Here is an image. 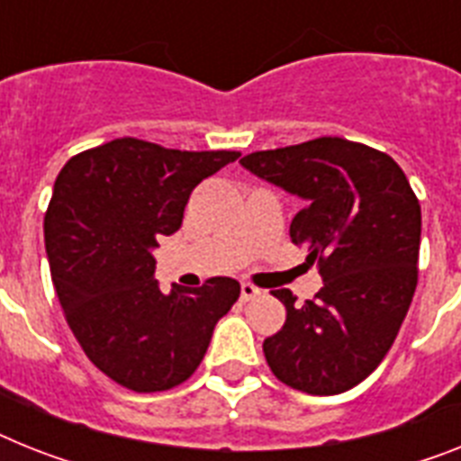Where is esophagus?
<instances>
[{"label":"esophagus","mask_w":461,"mask_h":461,"mask_svg":"<svg viewBox=\"0 0 461 461\" xmlns=\"http://www.w3.org/2000/svg\"><path fill=\"white\" fill-rule=\"evenodd\" d=\"M258 294H261V290H258V287H254L252 283L240 285V296H242V302H252V299H257Z\"/></svg>","instance_id":"1"}]
</instances>
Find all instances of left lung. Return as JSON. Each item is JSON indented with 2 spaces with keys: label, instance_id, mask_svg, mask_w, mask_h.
<instances>
[{
  "label": "left lung",
  "instance_id": "left-lung-1",
  "mask_svg": "<svg viewBox=\"0 0 461 461\" xmlns=\"http://www.w3.org/2000/svg\"><path fill=\"white\" fill-rule=\"evenodd\" d=\"M240 165L302 200L292 242L306 247V264L322 277L303 303L290 290L273 292L287 321L264 341L268 367L303 393H344L376 370L412 303L417 195L393 158L339 136L258 150Z\"/></svg>",
  "mask_w": 461,
  "mask_h": 461
}]
</instances>
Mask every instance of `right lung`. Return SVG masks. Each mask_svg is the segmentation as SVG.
<instances>
[{"instance_id":"right-lung-1","label":"right lung","mask_w":461,"mask_h":461,"mask_svg":"<svg viewBox=\"0 0 461 461\" xmlns=\"http://www.w3.org/2000/svg\"><path fill=\"white\" fill-rule=\"evenodd\" d=\"M238 158L115 139L60 169L44 216L53 287L86 358L113 382L139 393L185 382L238 302L233 277L165 294L153 257L181 228L195 185Z\"/></svg>"}]
</instances>
